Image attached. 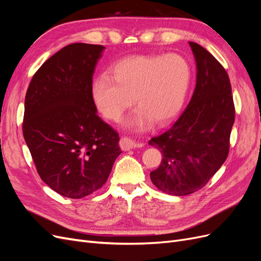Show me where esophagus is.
I'll return each instance as SVG.
<instances>
[{"label": "esophagus", "mask_w": 261, "mask_h": 261, "mask_svg": "<svg viewBox=\"0 0 261 261\" xmlns=\"http://www.w3.org/2000/svg\"><path fill=\"white\" fill-rule=\"evenodd\" d=\"M120 147L122 150H124V151H126V150H129V149H133L135 147H138V144L135 143V141L127 138V137H122L120 139Z\"/></svg>", "instance_id": "1"}]
</instances>
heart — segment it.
<instances>
[{"label":"heart","instance_id":"b5f03b06","mask_svg":"<svg viewBox=\"0 0 261 261\" xmlns=\"http://www.w3.org/2000/svg\"><path fill=\"white\" fill-rule=\"evenodd\" d=\"M108 77L92 83L91 97L107 120L117 122L133 105L137 107L126 122L141 129L151 122L168 123L180 109L188 88L191 70L184 58L175 53L129 55L108 69Z\"/></svg>","mask_w":261,"mask_h":261}]
</instances>
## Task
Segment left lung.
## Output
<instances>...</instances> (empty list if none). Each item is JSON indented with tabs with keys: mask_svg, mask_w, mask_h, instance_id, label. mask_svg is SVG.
Segmentation results:
<instances>
[{
	"mask_svg": "<svg viewBox=\"0 0 261 261\" xmlns=\"http://www.w3.org/2000/svg\"><path fill=\"white\" fill-rule=\"evenodd\" d=\"M189 45L197 66L192 99L171 128L149 141L163 154L150 178L158 189L174 196L199 191L216 174L230 151L235 120L226 70L201 45Z\"/></svg>",
	"mask_w": 261,
	"mask_h": 261,
	"instance_id": "1",
	"label": "left lung"
}]
</instances>
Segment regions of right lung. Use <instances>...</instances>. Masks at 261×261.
<instances>
[{"mask_svg":"<svg viewBox=\"0 0 261 261\" xmlns=\"http://www.w3.org/2000/svg\"><path fill=\"white\" fill-rule=\"evenodd\" d=\"M103 45L72 43L46 60L25 98L22 134L39 176L81 199L106 184L122 151L118 133L97 115L92 75Z\"/></svg>","mask_w":261,"mask_h":261,"instance_id":"1","label":"right lung"}]
</instances>
